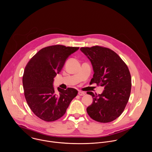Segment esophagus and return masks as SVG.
I'll return each mask as SVG.
<instances>
[{"label": "esophagus", "mask_w": 152, "mask_h": 152, "mask_svg": "<svg viewBox=\"0 0 152 152\" xmlns=\"http://www.w3.org/2000/svg\"><path fill=\"white\" fill-rule=\"evenodd\" d=\"M78 94H79V96H84V95L85 94V93L84 92H82V91H79V92H78Z\"/></svg>", "instance_id": "1"}]
</instances>
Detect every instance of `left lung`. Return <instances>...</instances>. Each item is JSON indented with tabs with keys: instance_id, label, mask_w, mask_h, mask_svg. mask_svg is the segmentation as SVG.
<instances>
[{
	"instance_id": "8db88e82",
	"label": "left lung",
	"mask_w": 152,
	"mask_h": 152,
	"mask_svg": "<svg viewBox=\"0 0 152 152\" xmlns=\"http://www.w3.org/2000/svg\"><path fill=\"white\" fill-rule=\"evenodd\" d=\"M90 60L94 70L91 83L104 87L101 94L86 93L93 97L86 108L89 116L100 123H109L124 111L131 91V76L126 63L111 49L95 46L81 48Z\"/></svg>"
}]
</instances>
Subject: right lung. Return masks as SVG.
Returning a JSON list of instances; mask_svg holds the SVG:
<instances>
[{
  "instance_id": "obj_1",
  "label": "right lung",
  "mask_w": 152,
  "mask_h": 152,
  "mask_svg": "<svg viewBox=\"0 0 152 152\" xmlns=\"http://www.w3.org/2000/svg\"><path fill=\"white\" fill-rule=\"evenodd\" d=\"M76 47L53 45L39 50L28 62L23 76L24 94L34 114L46 121L62 117L77 91L72 88L53 86V78L59 73L67 58L79 49Z\"/></svg>"
}]
</instances>
